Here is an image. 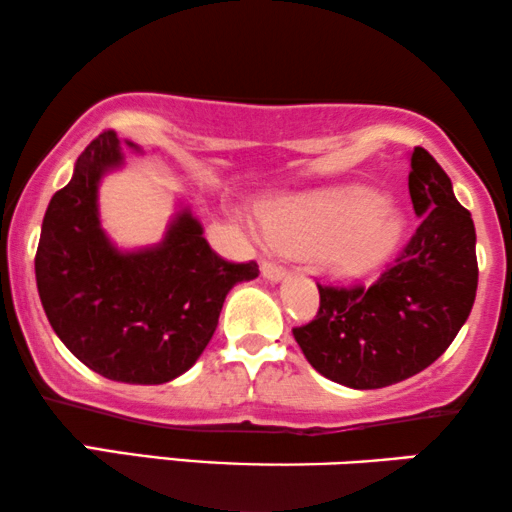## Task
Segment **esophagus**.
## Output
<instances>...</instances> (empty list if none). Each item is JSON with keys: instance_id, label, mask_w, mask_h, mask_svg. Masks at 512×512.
I'll return each instance as SVG.
<instances>
[{"instance_id": "esophagus-1", "label": "esophagus", "mask_w": 512, "mask_h": 512, "mask_svg": "<svg viewBox=\"0 0 512 512\" xmlns=\"http://www.w3.org/2000/svg\"><path fill=\"white\" fill-rule=\"evenodd\" d=\"M261 272H263V277L268 282H280V280H284V277H287V270H284L282 265H277L272 261H263Z\"/></svg>"}]
</instances>
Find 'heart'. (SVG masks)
I'll return each instance as SVG.
<instances>
[{
    "mask_svg": "<svg viewBox=\"0 0 512 512\" xmlns=\"http://www.w3.org/2000/svg\"><path fill=\"white\" fill-rule=\"evenodd\" d=\"M263 230L280 249H315L338 275L360 277L395 254L404 218L376 190L353 185L270 204L263 209Z\"/></svg>",
    "mask_w": 512,
    "mask_h": 512,
    "instance_id": "b5f03b06",
    "label": "heart"
}]
</instances>
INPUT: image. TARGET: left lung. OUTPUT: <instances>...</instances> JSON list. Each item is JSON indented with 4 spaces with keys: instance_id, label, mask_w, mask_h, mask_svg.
<instances>
[{
    "instance_id": "1",
    "label": "left lung",
    "mask_w": 512,
    "mask_h": 512,
    "mask_svg": "<svg viewBox=\"0 0 512 512\" xmlns=\"http://www.w3.org/2000/svg\"><path fill=\"white\" fill-rule=\"evenodd\" d=\"M409 195L421 218L371 287L320 289L315 320L294 329L305 360L355 390L400 383L430 367L466 324L477 291L475 225L428 150L411 152Z\"/></svg>"
}]
</instances>
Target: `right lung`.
Listing matches in <instances>:
<instances>
[{"instance_id":"1","label":"right lung","mask_w":512,"mask_h":512,"mask_svg":"<svg viewBox=\"0 0 512 512\" xmlns=\"http://www.w3.org/2000/svg\"><path fill=\"white\" fill-rule=\"evenodd\" d=\"M122 164L115 131H103L77 157L70 183L44 214L37 291L79 362L110 381L159 386L197 362L228 291L256 280L258 265L218 256L190 209L178 211L155 247L119 251L101 228L98 183Z\"/></svg>"}]
</instances>
